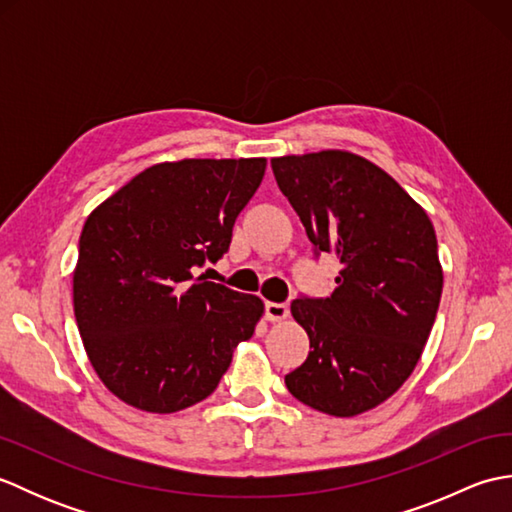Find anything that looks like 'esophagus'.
Listing matches in <instances>:
<instances>
[{
  "mask_svg": "<svg viewBox=\"0 0 512 512\" xmlns=\"http://www.w3.org/2000/svg\"><path fill=\"white\" fill-rule=\"evenodd\" d=\"M288 317V306L286 303H275V301H266V319L268 321H281Z\"/></svg>",
  "mask_w": 512,
  "mask_h": 512,
  "instance_id": "1",
  "label": "esophagus"
}]
</instances>
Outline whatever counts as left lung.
<instances>
[{"instance_id":"left-lung-1","label":"left lung","mask_w":512,"mask_h":512,"mask_svg":"<svg viewBox=\"0 0 512 512\" xmlns=\"http://www.w3.org/2000/svg\"><path fill=\"white\" fill-rule=\"evenodd\" d=\"M270 167L314 257L332 253L341 264L330 297L292 301L310 352L286 387L303 405L350 418L396 394L424 350L442 295L436 231L409 193L361 156L328 149Z\"/></svg>"}]
</instances>
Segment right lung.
<instances>
[{
	"label": "right lung",
	"mask_w": 512,
	"mask_h": 512,
	"mask_svg": "<svg viewBox=\"0 0 512 512\" xmlns=\"http://www.w3.org/2000/svg\"><path fill=\"white\" fill-rule=\"evenodd\" d=\"M266 158L162 162L90 213L74 270V317L114 396L173 413L211 396L264 303L193 273L231 246Z\"/></svg>",
	"instance_id": "obj_1"
}]
</instances>
